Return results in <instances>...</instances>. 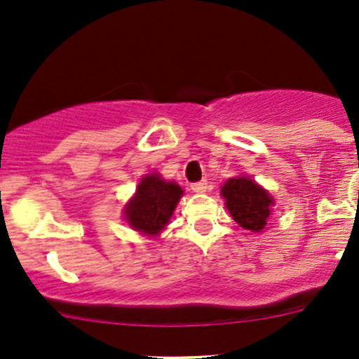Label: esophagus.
<instances>
[{"label":"esophagus","mask_w":359,"mask_h":359,"mask_svg":"<svg viewBox=\"0 0 359 359\" xmlns=\"http://www.w3.org/2000/svg\"><path fill=\"white\" fill-rule=\"evenodd\" d=\"M207 187H208V183L205 180L196 181V183H191V190L195 193H205L207 191Z\"/></svg>","instance_id":"obj_1"}]
</instances>
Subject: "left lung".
Segmentation results:
<instances>
[{
	"instance_id": "8db88e82",
	"label": "left lung",
	"mask_w": 359,
	"mask_h": 359,
	"mask_svg": "<svg viewBox=\"0 0 359 359\" xmlns=\"http://www.w3.org/2000/svg\"><path fill=\"white\" fill-rule=\"evenodd\" d=\"M225 207L241 227L251 232H261L266 227L271 207V195L249 176H236L225 181L222 187Z\"/></svg>"
}]
</instances>
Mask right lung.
<instances>
[{"mask_svg": "<svg viewBox=\"0 0 359 359\" xmlns=\"http://www.w3.org/2000/svg\"><path fill=\"white\" fill-rule=\"evenodd\" d=\"M181 196L183 190L180 184L152 172L140 180L135 195L123 208V217L134 231L156 237L169 224Z\"/></svg>", "mask_w": 359, "mask_h": 359, "instance_id": "obj_1", "label": "right lung"}]
</instances>
